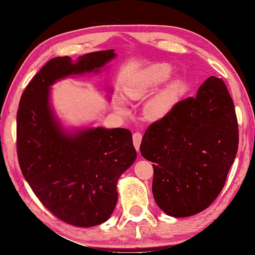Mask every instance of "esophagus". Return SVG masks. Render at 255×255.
Here are the masks:
<instances>
[{
    "label": "esophagus",
    "mask_w": 255,
    "mask_h": 255,
    "mask_svg": "<svg viewBox=\"0 0 255 255\" xmlns=\"http://www.w3.org/2000/svg\"><path fill=\"white\" fill-rule=\"evenodd\" d=\"M141 141H142V134H141V133L140 132L133 133V143H134V146H135L136 151L140 150Z\"/></svg>",
    "instance_id": "34e87169"
}]
</instances>
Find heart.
<instances>
[{
  "label": "heart",
  "mask_w": 255,
  "mask_h": 255,
  "mask_svg": "<svg viewBox=\"0 0 255 255\" xmlns=\"http://www.w3.org/2000/svg\"><path fill=\"white\" fill-rule=\"evenodd\" d=\"M171 74L170 66L167 64H155L139 71L131 78L125 94L132 100H140L153 92L160 84L169 78ZM180 84L172 80L163 87L146 105V112L151 118L159 119L169 113L179 95Z\"/></svg>",
  "instance_id": "b5f03b06"
}]
</instances>
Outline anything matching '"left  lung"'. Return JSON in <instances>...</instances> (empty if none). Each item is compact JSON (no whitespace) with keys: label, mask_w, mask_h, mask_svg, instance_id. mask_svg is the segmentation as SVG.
I'll return each instance as SVG.
<instances>
[{"label":"left lung","mask_w":255,"mask_h":255,"mask_svg":"<svg viewBox=\"0 0 255 255\" xmlns=\"http://www.w3.org/2000/svg\"><path fill=\"white\" fill-rule=\"evenodd\" d=\"M239 149L234 103L222 78L172 106L145 131L142 157L153 162L152 193L168 215L187 217L217 198Z\"/></svg>","instance_id":"left-lung-1"}]
</instances>
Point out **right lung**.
Listing matches in <instances>:
<instances>
[{
  "label": "right lung",
  "mask_w": 255,
  "mask_h": 255,
  "mask_svg": "<svg viewBox=\"0 0 255 255\" xmlns=\"http://www.w3.org/2000/svg\"><path fill=\"white\" fill-rule=\"evenodd\" d=\"M114 50L52 58L22 93L16 114L20 169L40 202L53 215L79 227L109 220L118 202L120 176L132 166L136 151L127 128H91L67 133L55 118L49 92L56 80L98 73Z\"/></svg>",
  "instance_id": "right-lung-1"
}]
</instances>
